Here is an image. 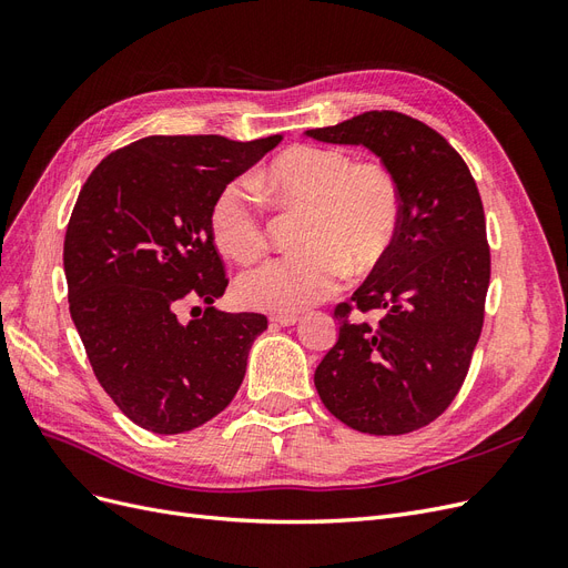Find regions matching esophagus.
<instances>
[{
    "mask_svg": "<svg viewBox=\"0 0 568 568\" xmlns=\"http://www.w3.org/2000/svg\"><path fill=\"white\" fill-rule=\"evenodd\" d=\"M298 315H270V322L272 324H280V326H294L298 324Z\"/></svg>",
    "mask_w": 568,
    "mask_h": 568,
    "instance_id": "esophagus-1",
    "label": "esophagus"
}]
</instances>
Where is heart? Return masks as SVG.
Returning <instances> with one entry per match:
<instances>
[{
	"label": "heart",
	"mask_w": 568,
	"mask_h": 568,
	"mask_svg": "<svg viewBox=\"0 0 568 568\" xmlns=\"http://www.w3.org/2000/svg\"><path fill=\"white\" fill-rule=\"evenodd\" d=\"M255 189L282 209L303 211L301 251L284 253L239 274L234 294L255 311L301 313L332 296L346 270L372 272L390 251L403 215L398 178L382 161H355L348 151L298 144L280 153ZM248 182H230L211 209L215 246L236 263L265 251L261 201Z\"/></svg>",
	"instance_id": "b5f03b06"
}]
</instances>
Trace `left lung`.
I'll use <instances>...</instances> for the list:
<instances>
[{
	"instance_id": "left-lung-1",
	"label": "left lung",
	"mask_w": 568,
	"mask_h": 568,
	"mask_svg": "<svg viewBox=\"0 0 568 568\" xmlns=\"http://www.w3.org/2000/svg\"><path fill=\"white\" fill-rule=\"evenodd\" d=\"M305 134L369 149L403 192L390 251L353 305H336L338 341L315 369V388L355 432H417L455 400L484 326L490 248L476 182L445 136L398 111H367ZM353 306L379 310L381 324L353 321Z\"/></svg>"
}]
</instances>
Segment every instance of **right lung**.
<instances>
[{
	"label": "right lung",
	"instance_id": "obj_1",
	"mask_svg": "<svg viewBox=\"0 0 568 568\" xmlns=\"http://www.w3.org/2000/svg\"><path fill=\"white\" fill-rule=\"evenodd\" d=\"M280 142L144 136L109 153L80 189L63 242L71 317L101 388L146 432H192L244 382L267 317L213 305L227 277L211 209ZM192 300L206 311L184 325L176 311Z\"/></svg>",
	"mask_w": 568,
	"mask_h": 568
}]
</instances>
